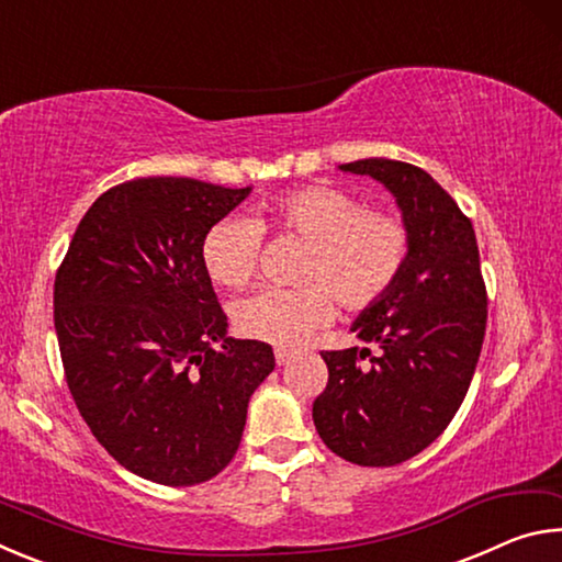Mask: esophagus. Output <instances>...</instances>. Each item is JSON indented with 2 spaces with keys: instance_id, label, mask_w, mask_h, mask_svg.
<instances>
[{
  "instance_id": "esophagus-1",
  "label": "esophagus",
  "mask_w": 562,
  "mask_h": 562,
  "mask_svg": "<svg viewBox=\"0 0 562 562\" xmlns=\"http://www.w3.org/2000/svg\"><path fill=\"white\" fill-rule=\"evenodd\" d=\"M294 355L290 349H274V361H278V364L282 367V364H288V361L292 359Z\"/></svg>"
}]
</instances>
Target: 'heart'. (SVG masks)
<instances>
[{
    "mask_svg": "<svg viewBox=\"0 0 562 562\" xmlns=\"http://www.w3.org/2000/svg\"><path fill=\"white\" fill-rule=\"evenodd\" d=\"M265 231L307 243L294 290H262L233 307L240 335L274 347H297L335 317L369 310L396 288L412 255L406 221L337 186H300L265 203L258 221L227 215L203 237V265L227 290L255 280Z\"/></svg>",
    "mask_w": 562,
    "mask_h": 562,
    "instance_id": "heart-1",
    "label": "heart"
}]
</instances>
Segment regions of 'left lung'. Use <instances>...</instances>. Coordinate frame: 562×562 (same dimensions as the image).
Instances as JSON below:
<instances>
[{
    "mask_svg": "<svg viewBox=\"0 0 562 562\" xmlns=\"http://www.w3.org/2000/svg\"><path fill=\"white\" fill-rule=\"evenodd\" d=\"M339 168L372 176L396 198L412 255L396 288L351 325L382 351H322L329 379L312 418L345 461L396 465L439 439L469 392L486 335V282L471 221L426 170L389 158Z\"/></svg>",
    "mask_w": 562,
    "mask_h": 562,
    "instance_id": "left-lung-1",
    "label": "left lung"
}]
</instances>
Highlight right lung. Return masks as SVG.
I'll use <instances>...</instances> for the list:
<instances>
[{
	"label": "right lung",
	"instance_id": "right-lung-1",
	"mask_svg": "<svg viewBox=\"0 0 562 562\" xmlns=\"http://www.w3.org/2000/svg\"><path fill=\"white\" fill-rule=\"evenodd\" d=\"M250 188L138 178L97 198L54 280V327L76 408L123 469L164 486L221 473L272 347L233 339L203 237ZM213 340H223L221 350Z\"/></svg>",
	"mask_w": 562,
	"mask_h": 562
}]
</instances>
